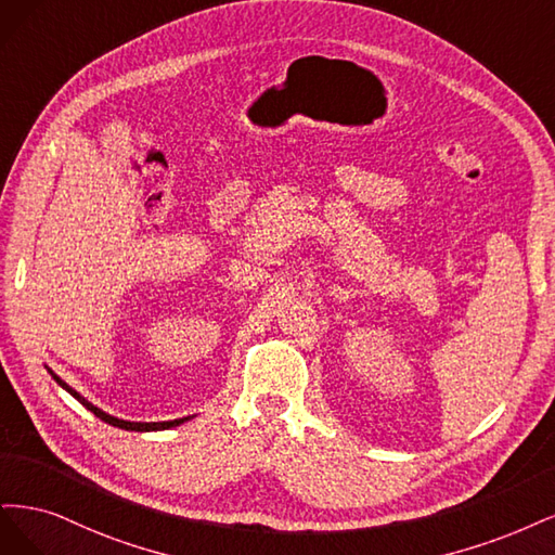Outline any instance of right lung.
Listing matches in <instances>:
<instances>
[{
	"mask_svg": "<svg viewBox=\"0 0 555 555\" xmlns=\"http://www.w3.org/2000/svg\"><path fill=\"white\" fill-rule=\"evenodd\" d=\"M48 369V366H46ZM48 373L52 375V380H55L62 389H66L70 397H74L78 403H82L89 413H94L99 420H103L105 424H111V426H117V428H124V431H140V434H147V431H166V428H172V426H180V424H184V422H189L191 417H182V420H170V422H129V420H119V417H113V415H108L105 413V410H101L99 405H94L92 401H87L78 389H74L70 387L68 383H64L60 375L52 371V369H48Z\"/></svg>",
	"mask_w": 555,
	"mask_h": 555,
	"instance_id": "obj_1",
	"label": "right lung"
}]
</instances>
